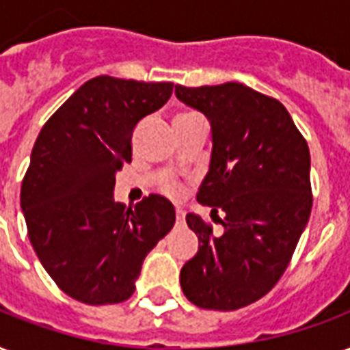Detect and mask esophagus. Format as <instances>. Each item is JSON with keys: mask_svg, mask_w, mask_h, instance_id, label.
<instances>
[{"mask_svg": "<svg viewBox=\"0 0 350 350\" xmlns=\"http://www.w3.org/2000/svg\"><path fill=\"white\" fill-rule=\"evenodd\" d=\"M183 221H185V211L182 208H176V222L182 224Z\"/></svg>", "mask_w": 350, "mask_h": 350, "instance_id": "obj_1", "label": "esophagus"}]
</instances>
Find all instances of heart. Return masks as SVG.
Instances as JSON below:
<instances>
[{
  "label": "heart",
  "instance_id": "heart-1",
  "mask_svg": "<svg viewBox=\"0 0 350 350\" xmlns=\"http://www.w3.org/2000/svg\"><path fill=\"white\" fill-rule=\"evenodd\" d=\"M182 116H189V115H182ZM163 193L168 196H172V198H178V196H182L183 187L182 183L174 182V180H167V182L163 183Z\"/></svg>",
  "mask_w": 350,
  "mask_h": 350
}]
</instances>
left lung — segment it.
Masks as SVG:
<instances>
[{
	"label": "left lung",
	"mask_w": 350,
	"mask_h": 350,
	"mask_svg": "<svg viewBox=\"0 0 350 350\" xmlns=\"http://www.w3.org/2000/svg\"><path fill=\"white\" fill-rule=\"evenodd\" d=\"M176 98L209 120L213 148L196 200L211 217L224 213L221 235L187 213L198 252L180 284L198 308L239 310L280 280L306 228L310 150L286 107L243 83L176 85Z\"/></svg>",
	"instance_id": "8db88e82"
}]
</instances>
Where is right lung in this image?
Segmentation results:
<instances>
[{"mask_svg":"<svg viewBox=\"0 0 350 350\" xmlns=\"http://www.w3.org/2000/svg\"><path fill=\"white\" fill-rule=\"evenodd\" d=\"M172 87L98 76L38 133L20 206L42 267L79 302L129 299L146 254L174 226V206L165 196L126 208L113 195L116 172L131 161L133 129L161 109Z\"/></svg>","mask_w":350,"mask_h":350,"instance_id":"1","label":"right lung"}]
</instances>
